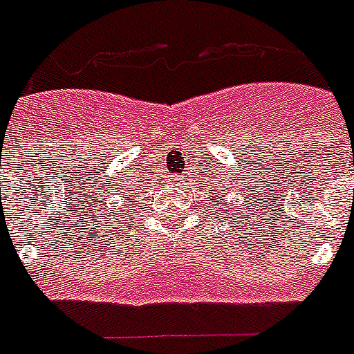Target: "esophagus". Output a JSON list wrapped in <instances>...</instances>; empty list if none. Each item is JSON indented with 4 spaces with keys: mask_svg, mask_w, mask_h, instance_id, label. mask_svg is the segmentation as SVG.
Wrapping results in <instances>:
<instances>
[{
    "mask_svg": "<svg viewBox=\"0 0 354 354\" xmlns=\"http://www.w3.org/2000/svg\"><path fill=\"white\" fill-rule=\"evenodd\" d=\"M182 178H183V176H176V180H182Z\"/></svg>",
    "mask_w": 354,
    "mask_h": 354,
    "instance_id": "esophagus-1",
    "label": "esophagus"
}]
</instances>
